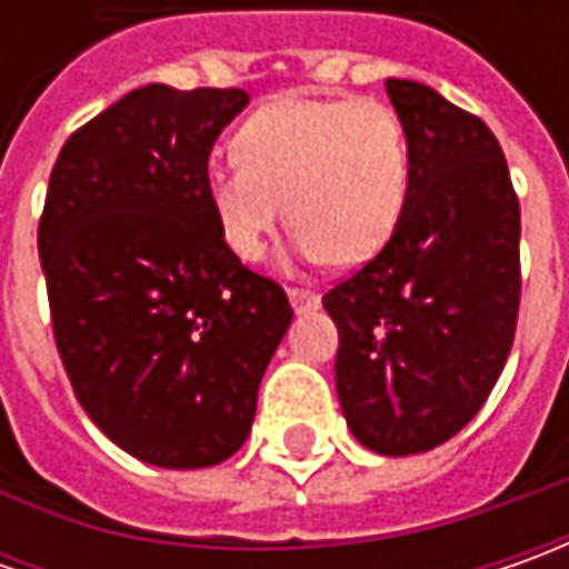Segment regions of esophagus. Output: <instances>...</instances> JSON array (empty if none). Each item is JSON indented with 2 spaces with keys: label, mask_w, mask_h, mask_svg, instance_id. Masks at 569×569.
Wrapping results in <instances>:
<instances>
[{
  "label": "esophagus",
  "mask_w": 569,
  "mask_h": 569,
  "mask_svg": "<svg viewBox=\"0 0 569 569\" xmlns=\"http://www.w3.org/2000/svg\"><path fill=\"white\" fill-rule=\"evenodd\" d=\"M288 297H291V303H295L297 313L319 307V295L317 291H307V288H288Z\"/></svg>",
  "instance_id": "34e87169"
}]
</instances>
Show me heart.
<instances>
[{
  "label": "heart",
  "mask_w": 569,
  "mask_h": 569,
  "mask_svg": "<svg viewBox=\"0 0 569 569\" xmlns=\"http://www.w3.org/2000/svg\"><path fill=\"white\" fill-rule=\"evenodd\" d=\"M233 158L208 167L206 196L243 262L266 256L281 206L303 256L367 262L399 228L411 189L402 117L373 98L269 100L237 129Z\"/></svg>",
  "instance_id": "obj_1"
}]
</instances>
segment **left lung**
I'll list each match as a JSON object with an SVG mask.
<instances>
[{
	"instance_id": "1",
	"label": "left lung",
	"mask_w": 569,
	"mask_h": 569,
	"mask_svg": "<svg viewBox=\"0 0 569 569\" xmlns=\"http://www.w3.org/2000/svg\"><path fill=\"white\" fill-rule=\"evenodd\" d=\"M411 142L402 221L322 297L339 326L336 389L380 456L447 443L478 415L519 317V199L493 132L421 81L386 78Z\"/></svg>"
}]
</instances>
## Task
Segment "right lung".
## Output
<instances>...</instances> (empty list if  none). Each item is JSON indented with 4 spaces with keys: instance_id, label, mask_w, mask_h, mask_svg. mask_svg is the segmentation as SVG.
Segmentation results:
<instances>
[{
    "instance_id": "1",
    "label": "right lung",
    "mask_w": 569,
    "mask_h": 569,
    "mask_svg": "<svg viewBox=\"0 0 569 569\" xmlns=\"http://www.w3.org/2000/svg\"><path fill=\"white\" fill-rule=\"evenodd\" d=\"M247 103L144 84L72 132L50 173L37 250L59 358L88 418L148 466L206 469L243 447L295 317L208 206V154Z\"/></svg>"
}]
</instances>
